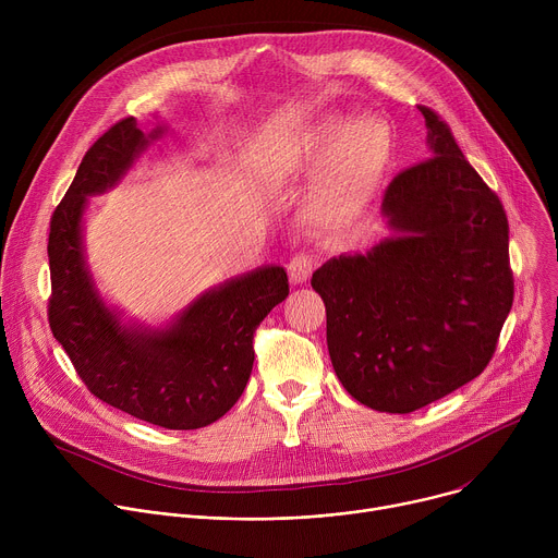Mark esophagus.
Here are the masks:
<instances>
[{
  "instance_id": "esophagus-1",
  "label": "esophagus",
  "mask_w": 558,
  "mask_h": 558,
  "mask_svg": "<svg viewBox=\"0 0 558 558\" xmlns=\"http://www.w3.org/2000/svg\"><path fill=\"white\" fill-rule=\"evenodd\" d=\"M315 269V258L313 256H293L291 263L287 265V271H289V280L293 284H304L308 278H311V271Z\"/></svg>"
}]
</instances>
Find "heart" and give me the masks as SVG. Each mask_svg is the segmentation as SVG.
<instances>
[{
  "label": "heart",
  "instance_id": "obj_1",
  "mask_svg": "<svg viewBox=\"0 0 558 558\" xmlns=\"http://www.w3.org/2000/svg\"><path fill=\"white\" fill-rule=\"evenodd\" d=\"M390 132L375 117L349 123L329 119L280 145L271 168L284 179H304L302 218L323 233H347L357 227L390 166Z\"/></svg>",
  "mask_w": 558,
  "mask_h": 558
}]
</instances>
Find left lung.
I'll return each mask as SVG.
<instances>
[{
    "mask_svg": "<svg viewBox=\"0 0 558 558\" xmlns=\"http://www.w3.org/2000/svg\"><path fill=\"white\" fill-rule=\"evenodd\" d=\"M430 158L381 201L388 235L313 271L327 344L353 400L413 413L480 375L512 308L508 218L450 128L420 106Z\"/></svg>",
    "mask_w": 558,
    "mask_h": 558,
    "instance_id": "obj_1",
    "label": "left lung"
}]
</instances>
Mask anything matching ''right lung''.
<instances>
[{"label":"right lung","instance_id":"add662e5","mask_svg":"<svg viewBox=\"0 0 558 558\" xmlns=\"http://www.w3.org/2000/svg\"><path fill=\"white\" fill-rule=\"evenodd\" d=\"M166 132L163 123L141 130L130 117L86 151L50 220L48 320L101 402L154 426L194 430L220 420L243 395L254 331L289 295V280L280 265L258 267L203 291L161 327L125 320L108 304L86 256L88 198L117 187Z\"/></svg>","mask_w":558,"mask_h":558}]
</instances>
